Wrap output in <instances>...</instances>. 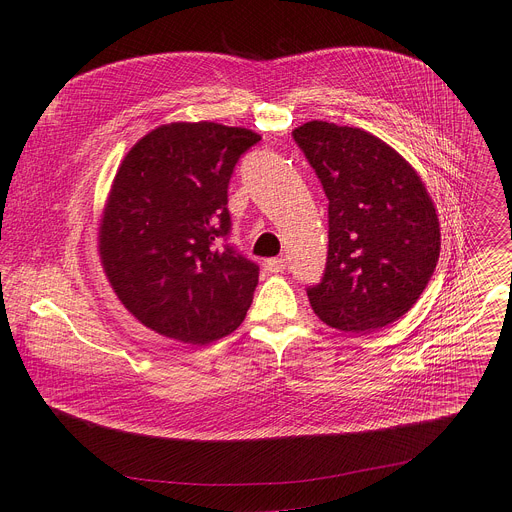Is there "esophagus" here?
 I'll return each mask as SVG.
<instances>
[{
  "label": "esophagus",
  "instance_id": "1",
  "mask_svg": "<svg viewBox=\"0 0 512 512\" xmlns=\"http://www.w3.org/2000/svg\"><path fill=\"white\" fill-rule=\"evenodd\" d=\"M265 267L270 270L272 274H280L286 270V259L284 257H274V259H267Z\"/></svg>",
  "mask_w": 512,
  "mask_h": 512
}]
</instances>
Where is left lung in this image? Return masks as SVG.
I'll return each instance as SVG.
<instances>
[{
    "label": "left lung",
    "instance_id": "8db88e82",
    "mask_svg": "<svg viewBox=\"0 0 512 512\" xmlns=\"http://www.w3.org/2000/svg\"><path fill=\"white\" fill-rule=\"evenodd\" d=\"M292 137L330 201L326 274L307 290L309 303L340 332L380 330L405 315L434 276L436 205L409 161L363 128L311 120Z\"/></svg>",
    "mask_w": 512,
    "mask_h": 512
}]
</instances>
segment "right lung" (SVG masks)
Instances as JSON below:
<instances>
[{
	"mask_svg": "<svg viewBox=\"0 0 512 512\" xmlns=\"http://www.w3.org/2000/svg\"><path fill=\"white\" fill-rule=\"evenodd\" d=\"M261 137L218 122H170L124 155L101 211L97 249L120 303L159 336L209 344L245 319L259 267L218 249L228 182Z\"/></svg>",
	"mask_w": 512,
	"mask_h": 512,
	"instance_id": "1",
	"label": "right lung"
}]
</instances>
